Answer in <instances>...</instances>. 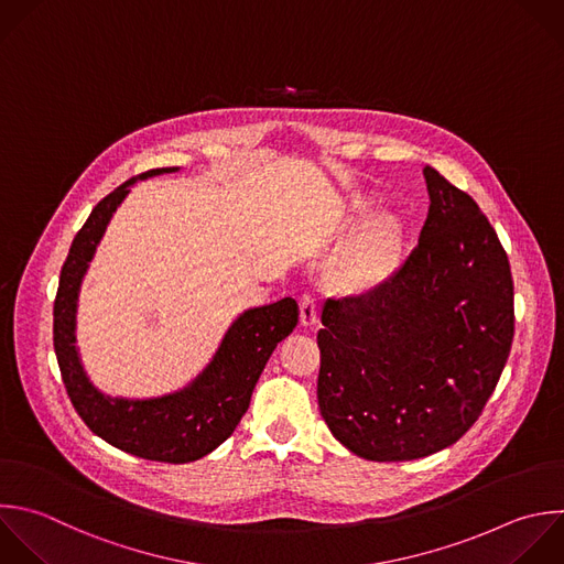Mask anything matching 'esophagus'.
<instances>
[{
	"mask_svg": "<svg viewBox=\"0 0 564 564\" xmlns=\"http://www.w3.org/2000/svg\"><path fill=\"white\" fill-rule=\"evenodd\" d=\"M300 322H302V326H306V328L317 326V322H319V308H317V302H315L313 295H302V300H300Z\"/></svg>",
	"mask_w": 564,
	"mask_h": 564,
	"instance_id": "obj_1",
	"label": "esophagus"
}]
</instances>
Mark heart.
Wrapping results in <instances>:
<instances>
[{
  "label": "heart",
  "mask_w": 564,
  "mask_h": 564,
  "mask_svg": "<svg viewBox=\"0 0 564 564\" xmlns=\"http://www.w3.org/2000/svg\"><path fill=\"white\" fill-rule=\"evenodd\" d=\"M377 196L357 194L350 200V220L368 216ZM408 251L405 220L394 212L372 214L330 258L328 286L344 295H368L383 289L403 267Z\"/></svg>",
  "instance_id": "heart-1"
}]
</instances>
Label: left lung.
Listing matches in <instances>:
<instances>
[{
    "mask_svg": "<svg viewBox=\"0 0 564 564\" xmlns=\"http://www.w3.org/2000/svg\"><path fill=\"white\" fill-rule=\"evenodd\" d=\"M423 176L430 209L403 269L322 311L319 412L366 460H414L456 443L511 348L513 282L494 227L434 167Z\"/></svg>",
    "mask_w": 564,
    "mask_h": 564,
    "instance_id": "8db88e82",
    "label": "left lung"
}]
</instances>
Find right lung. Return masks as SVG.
<instances>
[{
  "mask_svg": "<svg viewBox=\"0 0 564 564\" xmlns=\"http://www.w3.org/2000/svg\"><path fill=\"white\" fill-rule=\"evenodd\" d=\"M178 170L161 167L130 178L93 209L62 267L53 311L55 355L68 397L84 423L110 445L161 463L198 460L234 434L269 357L300 319L293 297L247 308L231 322L209 364L187 386L161 397H112L90 381L77 346V311L84 278L115 212L128 198L132 185Z\"/></svg>",
  "mask_w": 564,
  "mask_h": 564,
  "instance_id": "obj_1",
  "label": "right lung"
}]
</instances>
